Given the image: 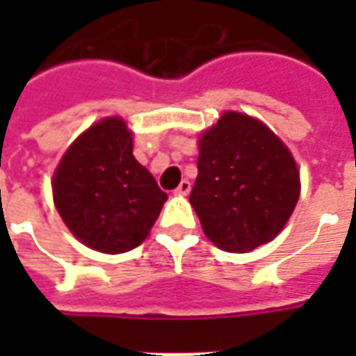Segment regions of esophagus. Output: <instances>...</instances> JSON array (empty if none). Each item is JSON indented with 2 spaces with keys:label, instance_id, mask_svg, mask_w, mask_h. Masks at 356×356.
<instances>
[{
  "label": "esophagus",
  "instance_id": "34e87169",
  "mask_svg": "<svg viewBox=\"0 0 356 356\" xmlns=\"http://www.w3.org/2000/svg\"><path fill=\"white\" fill-rule=\"evenodd\" d=\"M188 193H191V183H188L186 179H183V181L179 183L177 188H175V194H179V196H186Z\"/></svg>",
  "mask_w": 356,
  "mask_h": 356
}]
</instances>
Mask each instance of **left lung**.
<instances>
[{
	"mask_svg": "<svg viewBox=\"0 0 356 356\" xmlns=\"http://www.w3.org/2000/svg\"><path fill=\"white\" fill-rule=\"evenodd\" d=\"M191 204L217 248L246 254L282 231L299 200L293 156L267 125L225 112L198 139Z\"/></svg>",
	"mask_w": 356,
	"mask_h": 356,
	"instance_id": "8db88e82",
	"label": "left lung"
}]
</instances>
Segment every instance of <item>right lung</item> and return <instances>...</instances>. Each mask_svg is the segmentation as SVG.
<instances>
[{"instance_id":"1","label":"right lung","mask_w":356,"mask_h":356,"mask_svg":"<svg viewBox=\"0 0 356 356\" xmlns=\"http://www.w3.org/2000/svg\"><path fill=\"white\" fill-rule=\"evenodd\" d=\"M53 200L81 244L124 254L147 238L168 194L133 156L122 118H104L68 147L53 175Z\"/></svg>"}]
</instances>
